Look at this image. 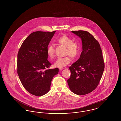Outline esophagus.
I'll use <instances>...</instances> for the list:
<instances>
[{"mask_svg": "<svg viewBox=\"0 0 121 121\" xmlns=\"http://www.w3.org/2000/svg\"><path fill=\"white\" fill-rule=\"evenodd\" d=\"M59 69H60V70H62L63 69V67H60V68H59Z\"/></svg>", "mask_w": 121, "mask_h": 121, "instance_id": "1", "label": "esophagus"}]
</instances>
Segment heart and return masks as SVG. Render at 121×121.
I'll list each match as a JSON object with an SVG mask.
<instances>
[{"label": "heart", "mask_w": 121, "mask_h": 121, "mask_svg": "<svg viewBox=\"0 0 121 121\" xmlns=\"http://www.w3.org/2000/svg\"><path fill=\"white\" fill-rule=\"evenodd\" d=\"M58 43L66 48L65 55H68L63 58H59L57 59L54 65L57 67H63L68 65L71 61L70 56L73 59L78 58L81 53L80 44L76 42H74L73 39L67 35H63L57 39ZM47 53L50 59L55 57V49L52 44H49L47 48Z\"/></svg>", "instance_id": "obj_1"}]
</instances>
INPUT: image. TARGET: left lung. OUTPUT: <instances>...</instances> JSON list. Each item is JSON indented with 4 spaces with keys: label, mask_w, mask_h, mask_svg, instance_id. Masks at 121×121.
I'll return each mask as SVG.
<instances>
[{
    "label": "left lung",
    "mask_w": 121,
    "mask_h": 121,
    "mask_svg": "<svg viewBox=\"0 0 121 121\" xmlns=\"http://www.w3.org/2000/svg\"><path fill=\"white\" fill-rule=\"evenodd\" d=\"M82 39V51L78 60L69 68L68 80L72 92L78 95L92 92L100 82L104 69L102 51L98 41L86 31H72Z\"/></svg>",
    "instance_id": "1"
}]
</instances>
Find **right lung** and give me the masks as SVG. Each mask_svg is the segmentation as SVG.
<instances>
[{"label": "right lung", "instance_id": "right-lung-1", "mask_svg": "<svg viewBox=\"0 0 121 121\" xmlns=\"http://www.w3.org/2000/svg\"><path fill=\"white\" fill-rule=\"evenodd\" d=\"M56 31H36L24 40L17 53V73L23 87L30 93L41 96L50 90L58 69H49L47 48Z\"/></svg>", "mask_w": 121, "mask_h": 121}]
</instances>
